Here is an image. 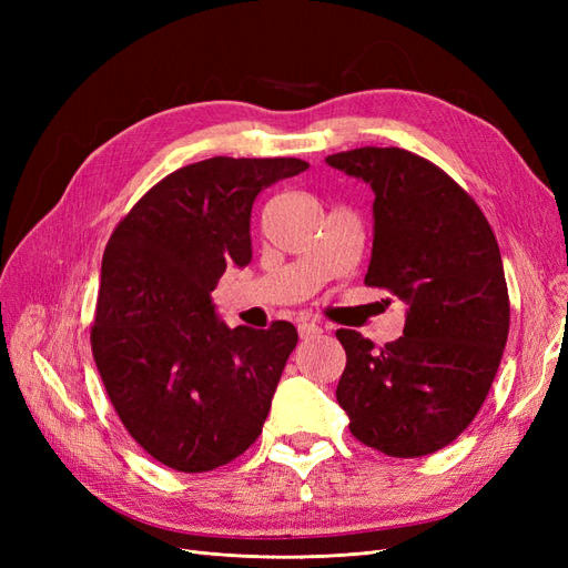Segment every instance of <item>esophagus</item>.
<instances>
[{
	"mask_svg": "<svg viewBox=\"0 0 568 568\" xmlns=\"http://www.w3.org/2000/svg\"><path fill=\"white\" fill-rule=\"evenodd\" d=\"M322 332H324L322 324H317V322H303V324H298L301 338H313V336H320Z\"/></svg>",
	"mask_w": 568,
	"mask_h": 568,
	"instance_id": "34e87169",
	"label": "esophagus"
}]
</instances>
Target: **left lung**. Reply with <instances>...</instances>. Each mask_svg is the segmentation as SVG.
<instances>
[{
	"label": "left lung",
	"mask_w": 568,
	"mask_h": 568,
	"mask_svg": "<svg viewBox=\"0 0 568 568\" xmlns=\"http://www.w3.org/2000/svg\"><path fill=\"white\" fill-rule=\"evenodd\" d=\"M374 192L365 274L407 303L403 336L374 348L338 329L346 351L336 400L351 434L390 457L432 455L484 405L509 334L500 248L486 215L438 165L398 146L326 156Z\"/></svg>",
	"instance_id": "left-lung-1"
}]
</instances>
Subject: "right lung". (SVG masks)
I'll use <instances>...</instances> for the list:
<instances>
[{
  "instance_id": "1",
  "label": "right lung",
  "mask_w": 568,
  "mask_h": 568,
  "mask_svg": "<svg viewBox=\"0 0 568 568\" xmlns=\"http://www.w3.org/2000/svg\"><path fill=\"white\" fill-rule=\"evenodd\" d=\"M301 159L215 156L163 178L118 222L101 261L92 353L130 436L170 469L211 471L261 436L298 332L230 326L211 291L251 263V209Z\"/></svg>"
}]
</instances>
